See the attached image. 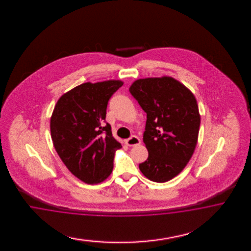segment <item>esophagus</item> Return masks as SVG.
<instances>
[{
	"label": "esophagus",
	"instance_id": "esophagus-1",
	"mask_svg": "<svg viewBox=\"0 0 251 251\" xmlns=\"http://www.w3.org/2000/svg\"><path fill=\"white\" fill-rule=\"evenodd\" d=\"M125 144L128 146H135L141 144V140L139 137L131 136L125 141Z\"/></svg>",
	"mask_w": 251,
	"mask_h": 251
}]
</instances>
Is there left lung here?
<instances>
[{
  "mask_svg": "<svg viewBox=\"0 0 251 251\" xmlns=\"http://www.w3.org/2000/svg\"><path fill=\"white\" fill-rule=\"evenodd\" d=\"M129 92L147 114L144 143L149 154L139 168L148 179L167 182L185 168L197 145V100L169 76L139 79Z\"/></svg>",
  "mask_w": 251,
  "mask_h": 251,
  "instance_id": "left-lung-1",
  "label": "left lung"
}]
</instances>
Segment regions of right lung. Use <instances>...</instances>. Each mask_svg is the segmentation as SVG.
I'll return each mask as SVG.
<instances>
[{"mask_svg": "<svg viewBox=\"0 0 251 251\" xmlns=\"http://www.w3.org/2000/svg\"><path fill=\"white\" fill-rule=\"evenodd\" d=\"M123 82L84 83L62 95L50 118L56 152L71 173L87 184L104 181L113 170L115 152L122 146L112 136L106 106Z\"/></svg>", "mask_w": 251, "mask_h": 251, "instance_id": "add662e5", "label": "right lung"}]
</instances>
